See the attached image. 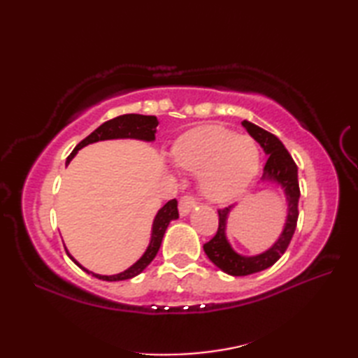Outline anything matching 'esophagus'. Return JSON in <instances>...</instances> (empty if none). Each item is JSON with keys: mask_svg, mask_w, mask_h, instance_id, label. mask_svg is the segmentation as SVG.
Instances as JSON below:
<instances>
[{"mask_svg": "<svg viewBox=\"0 0 358 358\" xmlns=\"http://www.w3.org/2000/svg\"><path fill=\"white\" fill-rule=\"evenodd\" d=\"M195 199L192 195H183L180 199V203H178V210H180V215L181 217H186L189 212H191L194 208H195Z\"/></svg>", "mask_w": 358, "mask_h": 358, "instance_id": "obj_1", "label": "esophagus"}]
</instances>
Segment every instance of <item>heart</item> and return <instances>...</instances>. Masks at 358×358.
<instances>
[{
  "label": "heart",
  "mask_w": 358,
  "mask_h": 358,
  "mask_svg": "<svg viewBox=\"0 0 358 358\" xmlns=\"http://www.w3.org/2000/svg\"><path fill=\"white\" fill-rule=\"evenodd\" d=\"M173 162L200 173V186L209 200L226 203L250 185L260 167V150L250 136L223 126H199L173 144Z\"/></svg>",
  "instance_id": "1"
}]
</instances>
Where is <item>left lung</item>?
Segmentation results:
<instances>
[{"label":"left lung","instance_id":"obj_1","mask_svg":"<svg viewBox=\"0 0 358 358\" xmlns=\"http://www.w3.org/2000/svg\"><path fill=\"white\" fill-rule=\"evenodd\" d=\"M243 127L246 129L249 135L260 144L264 154L268 155V162L263 169V181H272L278 185L286 195L287 200V217L283 231H281L278 240L273 245L264 250V252L246 257L232 249L231 243L226 238V222L229 217L231 208H224L218 210V229L214 238L204 243V252L209 257V260L214 263L218 269L229 273L234 277L250 275V273L260 272L271 268L273 263L278 262V258L286 252L289 243L292 240V235L296 227V220H299V199H300V187L299 177H296V164L291 154L286 150L275 135L264 131L260 126H257L250 121H243Z\"/></svg>","mask_w":358,"mask_h":358}]
</instances>
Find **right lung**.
Segmentation results:
<instances>
[{
	"label": "right lung",
	"mask_w": 358,
	"mask_h": 358,
	"mask_svg": "<svg viewBox=\"0 0 358 358\" xmlns=\"http://www.w3.org/2000/svg\"><path fill=\"white\" fill-rule=\"evenodd\" d=\"M157 126H158V120L154 115H140V113H127V115H120L117 118H112L109 121H106L100 127L95 129V131L86 136L85 140L80 141L77 144V148L72 150V154L67 157L66 164H69L72 162V158L77 155V152L83 149L87 144H92L96 141H103V140H117V138H135V140H143V141H154L155 140V134H157ZM178 203L177 200H169L164 206L157 212V215L154 218V224H152V234H150V241L149 246L146 249V252L141 255L138 262H135L131 268H127L126 271L115 273V275H100V273H95L92 271H89L86 268L75 260V258L69 254V250L66 248V252L69 255L71 260L81 268L87 273H92V277L100 278L104 281H120V280H129L134 278L135 275H138L144 269L148 268L150 262L154 260L159 246H162V240L164 237V232L167 229V226L172 222V220L178 218Z\"/></svg>",
	"instance_id": "obj_1"
}]
</instances>
